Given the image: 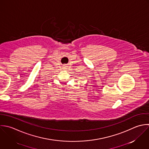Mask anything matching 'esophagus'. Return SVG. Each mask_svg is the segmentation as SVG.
<instances>
[{"mask_svg": "<svg viewBox=\"0 0 149 149\" xmlns=\"http://www.w3.org/2000/svg\"><path fill=\"white\" fill-rule=\"evenodd\" d=\"M64 67H65V68L67 67V65H64Z\"/></svg>", "mask_w": 149, "mask_h": 149, "instance_id": "1", "label": "esophagus"}]
</instances>
